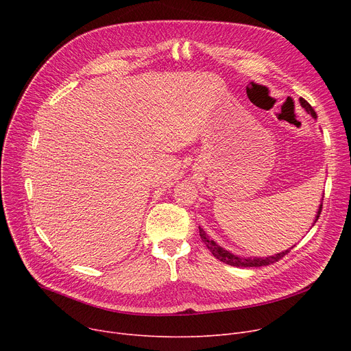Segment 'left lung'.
Instances as JSON below:
<instances>
[{
  "label": "left lung",
  "instance_id": "8db88e82",
  "mask_svg": "<svg viewBox=\"0 0 351 351\" xmlns=\"http://www.w3.org/2000/svg\"><path fill=\"white\" fill-rule=\"evenodd\" d=\"M300 104H302V106L307 110L308 114H311L313 118H317L316 110L311 108V105H310L304 98H300ZM322 208H323V205H320V208H319L316 220L320 217ZM316 220H315V223H316ZM199 234H200L202 241H204V243L206 245V247L210 250V253L216 257V259H219L220 262H223V263H226V265L236 266V267H261V266H267V265H271V263H276L278 261H280L282 257H285V256L290 252V249H293V247H290V249H287V250H285V252H282V253H278V254H274V256L265 257V259H263V257H262V259H261V257H247V259H245V257L234 256V254H232L230 252L225 250L223 247H220L219 245H216L213 241H210L209 236L205 233V230L202 229L200 226H199Z\"/></svg>",
  "mask_w": 351,
  "mask_h": 351
}]
</instances>
